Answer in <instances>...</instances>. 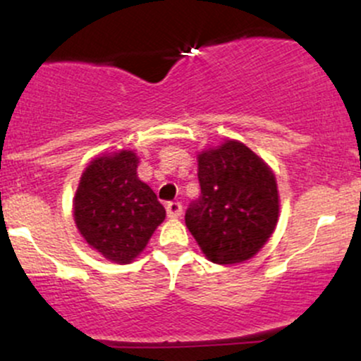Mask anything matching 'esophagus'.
Listing matches in <instances>:
<instances>
[{
  "label": "esophagus",
  "instance_id": "obj_1",
  "mask_svg": "<svg viewBox=\"0 0 361 361\" xmlns=\"http://www.w3.org/2000/svg\"><path fill=\"white\" fill-rule=\"evenodd\" d=\"M166 214H168V217H171V219L181 217V214H183V207H181L180 202H168Z\"/></svg>",
  "mask_w": 361,
  "mask_h": 361
}]
</instances>
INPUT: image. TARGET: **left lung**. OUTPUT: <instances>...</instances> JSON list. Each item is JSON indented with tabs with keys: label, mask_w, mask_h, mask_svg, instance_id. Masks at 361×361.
<instances>
[{
	"label": "left lung",
	"mask_w": 361,
	"mask_h": 361,
	"mask_svg": "<svg viewBox=\"0 0 361 361\" xmlns=\"http://www.w3.org/2000/svg\"><path fill=\"white\" fill-rule=\"evenodd\" d=\"M200 197L186 227L210 261L233 264L255 256L275 231L279 190L270 168L238 140L198 154Z\"/></svg>",
	"instance_id": "8db88e82"
}]
</instances>
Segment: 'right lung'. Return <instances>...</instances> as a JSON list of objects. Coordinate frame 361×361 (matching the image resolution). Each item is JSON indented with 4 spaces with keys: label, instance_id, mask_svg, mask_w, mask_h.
<instances>
[{
    "label": "right lung",
    "instance_id": "obj_1",
    "mask_svg": "<svg viewBox=\"0 0 361 361\" xmlns=\"http://www.w3.org/2000/svg\"><path fill=\"white\" fill-rule=\"evenodd\" d=\"M137 163L132 151L97 157L74 197V221L82 238L115 263H130L166 217L156 193L137 178Z\"/></svg>",
    "mask_w": 361,
    "mask_h": 361
}]
</instances>
